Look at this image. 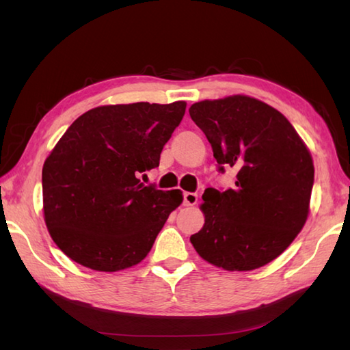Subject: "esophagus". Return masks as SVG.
Listing matches in <instances>:
<instances>
[{"mask_svg":"<svg viewBox=\"0 0 350 350\" xmlns=\"http://www.w3.org/2000/svg\"><path fill=\"white\" fill-rule=\"evenodd\" d=\"M198 202V196L194 192H183V204L185 206H194Z\"/></svg>","mask_w":350,"mask_h":350,"instance_id":"obj_1","label":"esophagus"}]
</instances>
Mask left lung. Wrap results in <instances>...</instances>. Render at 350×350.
Returning a JSON list of instances; mask_svg holds the SVG:
<instances>
[{
    "instance_id": "obj_1",
    "label": "left lung",
    "mask_w": 350,
    "mask_h": 350,
    "mask_svg": "<svg viewBox=\"0 0 350 350\" xmlns=\"http://www.w3.org/2000/svg\"><path fill=\"white\" fill-rule=\"evenodd\" d=\"M189 116L209 139L219 173L237 171L233 188L204 191V226L191 243L226 271L267 265L307 221L314 183L307 146L280 111L248 96L197 102Z\"/></svg>"
}]
</instances>
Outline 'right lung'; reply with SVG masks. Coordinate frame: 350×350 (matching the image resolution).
I'll use <instances>...</instances> for the list:
<instances>
[{"mask_svg": "<svg viewBox=\"0 0 350 350\" xmlns=\"http://www.w3.org/2000/svg\"><path fill=\"white\" fill-rule=\"evenodd\" d=\"M185 109V102L98 107L64 132L43 163V213L73 262L116 272L148 254L183 197L146 187L138 174L159 165Z\"/></svg>", "mask_w": 350, "mask_h": 350, "instance_id": "obj_1", "label": "right lung"}]
</instances>
